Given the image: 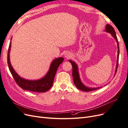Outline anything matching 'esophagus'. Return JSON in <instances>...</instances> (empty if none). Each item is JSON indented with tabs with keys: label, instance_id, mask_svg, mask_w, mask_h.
Wrapping results in <instances>:
<instances>
[{
	"label": "esophagus",
	"instance_id": "esophagus-1",
	"mask_svg": "<svg viewBox=\"0 0 128 128\" xmlns=\"http://www.w3.org/2000/svg\"><path fill=\"white\" fill-rule=\"evenodd\" d=\"M64 57L66 58H69L71 57V54L69 52H66L64 54Z\"/></svg>",
	"mask_w": 128,
	"mask_h": 128
}]
</instances>
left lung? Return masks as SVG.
Returning <instances> with one entry per match:
<instances>
[{
	"mask_svg": "<svg viewBox=\"0 0 128 128\" xmlns=\"http://www.w3.org/2000/svg\"><path fill=\"white\" fill-rule=\"evenodd\" d=\"M105 31L106 32L110 33L112 34V36H113L115 40L117 42V45H118V58H117V62H116V69H115V75L116 74L117 72V69L118 67V57H119V53H120V51H119V44H118V42L116 34L114 30V29L113 28V27L112 26L107 24L106 26V29ZM71 63L72 67V75L73 77V80H74V83L75 86L77 88H78L79 90H82L83 91H86V92H88V91H94L96 90V89H98L100 88H102V86L100 87H98V88H88L86 86L83 84V83L81 82V80L80 79V74L78 72V66L76 64L75 62L72 61V60H68Z\"/></svg>",
	"mask_w": 128,
	"mask_h": 128,
	"instance_id": "left-lung-1",
	"label": "left lung"
}]
</instances>
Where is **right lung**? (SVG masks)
I'll use <instances>...</instances> for the list:
<instances>
[{
	"label": "right lung",
	"mask_w": 128,
	"mask_h": 128,
	"mask_svg": "<svg viewBox=\"0 0 128 128\" xmlns=\"http://www.w3.org/2000/svg\"><path fill=\"white\" fill-rule=\"evenodd\" d=\"M10 48L11 42L10 43L7 53V63L10 71L18 86L24 90L34 92H45L49 90L53 85L57 69L64 60V58L60 57L54 60L50 65L47 74L42 78L37 80H28L22 78L19 76L12 66L10 58Z\"/></svg>",
	"instance_id": "right-lung-1"
}]
</instances>
